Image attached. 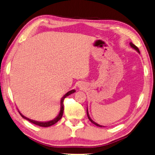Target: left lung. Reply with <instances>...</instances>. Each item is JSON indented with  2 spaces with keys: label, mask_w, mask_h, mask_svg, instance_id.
<instances>
[{
  "label": "left lung",
  "mask_w": 155,
  "mask_h": 155,
  "mask_svg": "<svg viewBox=\"0 0 155 155\" xmlns=\"http://www.w3.org/2000/svg\"><path fill=\"white\" fill-rule=\"evenodd\" d=\"M129 45H130V46L132 47V48H133V49H134L135 50H136L137 53H140V51H139V49L137 48V47L136 45H134L133 43H132L131 42V43H129ZM87 117H88V119H89L90 121H91L92 123H94V125H95L97 126V127H104V126H102V125H99V124H97V123L94 122V120H93L91 119V117H90L89 114V112H88V108H87Z\"/></svg>",
  "instance_id": "obj_1"
}]
</instances>
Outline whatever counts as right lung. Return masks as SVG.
<instances>
[{
  "instance_id": "1",
  "label": "right lung",
  "mask_w": 155,
  "mask_h": 155,
  "mask_svg": "<svg viewBox=\"0 0 155 155\" xmlns=\"http://www.w3.org/2000/svg\"><path fill=\"white\" fill-rule=\"evenodd\" d=\"M76 91L74 89H72L71 91H69L68 92H67L66 94L64 95V96L61 97V101H60V112H59V114H58V116L56 117L53 120H49V121H45V122H41V121H37V120H32L30 119H28V118L26 117L25 116H24L23 114H22L19 111V114H20L21 116L24 118V119H26L27 120H28V121L31 122L32 123H34V124H35L36 125H38V126H41V127H49V126H51L55 124L56 123H57L58 120H60L61 119V118L62 117V115H63V112H64V98L66 97L67 96H68L70 94H73V93H74Z\"/></svg>"
}]
</instances>
